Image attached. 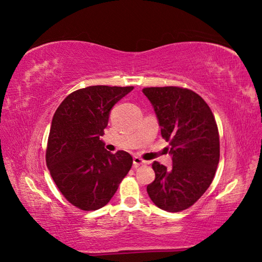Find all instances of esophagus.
<instances>
[{
  "mask_svg": "<svg viewBox=\"0 0 262 262\" xmlns=\"http://www.w3.org/2000/svg\"><path fill=\"white\" fill-rule=\"evenodd\" d=\"M145 163H147V162L143 161V159H142L141 157L135 156L134 158H133V164H134L135 167H139V166H141V165H144Z\"/></svg>",
  "mask_w": 262,
  "mask_h": 262,
  "instance_id": "obj_1",
  "label": "esophagus"
}]
</instances>
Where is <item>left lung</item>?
Instances as JSON below:
<instances>
[{
	"mask_svg": "<svg viewBox=\"0 0 262 262\" xmlns=\"http://www.w3.org/2000/svg\"><path fill=\"white\" fill-rule=\"evenodd\" d=\"M170 145L172 166L152 163L156 178L147 186L158 208L178 212L193 206L209 187L220 162V135L202 97L180 86L144 88Z\"/></svg>",
	"mask_w": 262,
	"mask_h": 262,
	"instance_id": "1",
	"label": "left lung"
}]
</instances>
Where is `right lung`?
Listing matches in <instances>:
<instances>
[{
    "mask_svg": "<svg viewBox=\"0 0 262 262\" xmlns=\"http://www.w3.org/2000/svg\"><path fill=\"white\" fill-rule=\"evenodd\" d=\"M134 86L92 85L66 97L55 111L48 135L46 163L61 194L78 209L107 205L129 172L133 157L111 154L99 137L110 111Z\"/></svg>",
    "mask_w": 262,
    "mask_h": 262,
    "instance_id": "right-lung-1",
    "label": "right lung"
}]
</instances>
